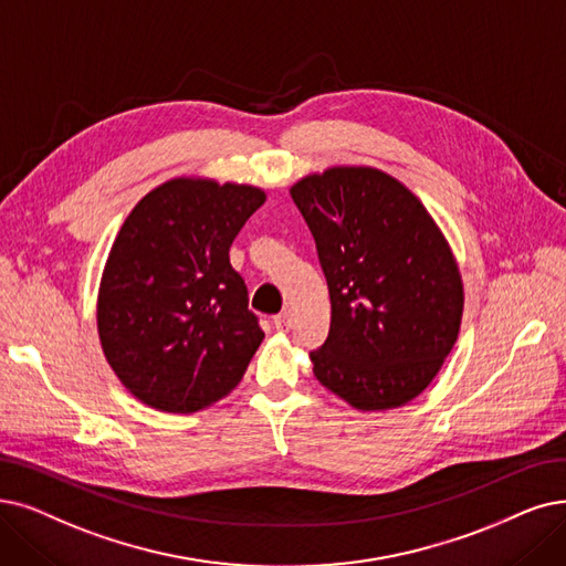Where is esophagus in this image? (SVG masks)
<instances>
[{
	"instance_id": "esophagus-1",
	"label": "esophagus",
	"mask_w": 566,
	"mask_h": 566,
	"mask_svg": "<svg viewBox=\"0 0 566 566\" xmlns=\"http://www.w3.org/2000/svg\"><path fill=\"white\" fill-rule=\"evenodd\" d=\"M274 325H276V329H281V332H287L290 327H292V311L290 308H283L276 318H274Z\"/></svg>"
}]
</instances>
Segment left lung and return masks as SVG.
I'll list each match as a JSON object with an SVG mask.
<instances>
[{
    "mask_svg": "<svg viewBox=\"0 0 566 566\" xmlns=\"http://www.w3.org/2000/svg\"><path fill=\"white\" fill-rule=\"evenodd\" d=\"M318 248L332 323L313 374L357 411L416 399L453 350L458 260L422 201L374 167H329L290 188Z\"/></svg>",
    "mask_w": 566,
    "mask_h": 566,
    "instance_id": "obj_1",
    "label": "left lung"
}]
</instances>
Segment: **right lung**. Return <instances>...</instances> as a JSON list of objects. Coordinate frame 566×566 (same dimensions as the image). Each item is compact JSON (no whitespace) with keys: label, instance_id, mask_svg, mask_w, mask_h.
I'll use <instances>...</instances> for the list:
<instances>
[{"label":"right lung","instance_id":"obj_1","mask_svg":"<svg viewBox=\"0 0 566 566\" xmlns=\"http://www.w3.org/2000/svg\"><path fill=\"white\" fill-rule=\"evenodd\" d=\"M264 190L176 176L150 190L113 241L97 332L113 374L142 403L195 413L230 395L264 332L230 245Z\"/></svg>","mask_w":566,"mask_h":566}]
</instances>
